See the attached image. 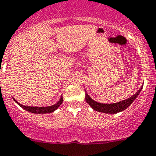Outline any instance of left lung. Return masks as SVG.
Here are the masks:
<instances>
[{
    "instance_id": "1",
    "label": "left lung",
    "mask_w": 156,
    "mask_h": 156,
    "mask_svg": "<svg viewBox=\"0 0 156 156\" xmlns=\"http://www.w3.org/2000/svg\"><path fill=\"white\" fill-rule=\"evenodd\" d=\"M142 87H143V85L140 87V89L138 90V92L135 94H134L133 96H131V98H128V99L126 100H124V101H120V102L113 103V104H102V103H99L94 101V100L88 95V94L87 93V90H85V100L87 102V104H89L90 106L94 111H98V112L106 113V114H117V113L121 112V111H123L124 110L127 109V108L133 103V101L136 99L137 97L138 96V94H139L140 92L141 91Z\"/></svg>"
}]
</instances>
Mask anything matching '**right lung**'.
<instances>
[{"instance_id":"add662e5","label":"right lung","mask_w":156,"mask_h":156,"mask_svg":"<svg viewBox=\"0 0 156 156\" xmlns=\"http://www.w3.org/2000/svg\"><path fill=\"white\" fill-rule=\"evenodd\" d=\"M14 101L17 103V104L19 105L21 108H22L23 109H25V111H28V112L33 113V114H49V113L54 112L58 107L60 106L61 104H62V97L61 96L60 99L56 104H53L52 106H48V107H31V106H25V105H22L20 103H18L15 98H13Z\"/></svg>"}]
</instances>
